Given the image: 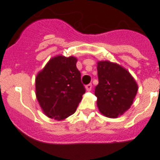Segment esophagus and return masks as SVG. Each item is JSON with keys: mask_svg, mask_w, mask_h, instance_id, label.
Listing matches in <instances>:
<instances>
[{"mask_svg": "<svg viewBox=\"0 0 160 160\" xmlns=\"http://www.w3.org/2000/svg\"><path fill=\"white\" fill-rule=\"evenodd\" d=\"M85 89H86V91H88V92L91 91V89H92V84H87V85L85 86Z\"/></svg>", "mask_w": 160, "mask_h": 160, "instance_id": "obj_1", "label": "esophagus"}]
</instances>
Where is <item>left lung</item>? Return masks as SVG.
Segmentation results:
<instances>
[{
    "instance_id": "1",
    "label": "left lung",
    "mask_w": 160,
    "mask_h": 160,
    "mask_svg": "<svg viewBox=\"0 0 160 160\" xmlns=\"http://www.w3.org/2000/svg\"><path fill=\"white\" fill-rule=\"evenodd\" d=\"M99 84L95 88L100 113L117 118L128 110L138 92V84L128 70L109 60L97 62Z\"/></svg>"
}]
</instances>
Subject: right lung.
Returning <instances> with one entry per match:
<instances>
[{
  "label": "right lung",
  "instance_id": "right-lung-1",
  "mask_svg": "<svg viewBox=\"0 0 160 160\" xmlns=\"http://www.w3.org/2000/svg\"><path fill=\"white\" fill-rule=\"evenodd\" d=\"M76 63L74 56L56 55L36 76V97L50 118L64 120L73 114L85 92Z\"/></svg>",
  "mask_w": 160,
  "mask_h": 160
}]
</instances>
